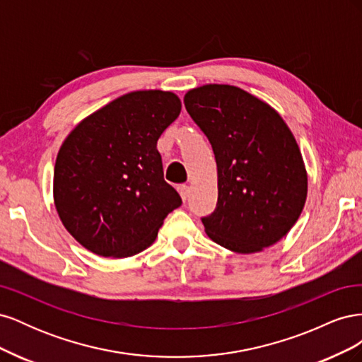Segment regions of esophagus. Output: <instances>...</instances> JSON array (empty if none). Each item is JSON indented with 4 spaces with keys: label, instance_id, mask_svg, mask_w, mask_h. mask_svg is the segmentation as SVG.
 Wrapping results in <instances>:
<instances>
[{
    "label": "esophagus",
    "instance_id": "34e87169",
    "mask_svg": "<svg viewBox=\"0 0 362 362\" xmlns=\"http://www.w3.org/2000/svg\"><path fill=\"white\" fill-rule=\"evenodd\" d=\"M178 192H180V194H181L182 201H185V199H187V196H189V185H185V184L178 185Z\"/></svg>",
    "mask_w": 362,
    "mask_h": 362
}]
</instances>
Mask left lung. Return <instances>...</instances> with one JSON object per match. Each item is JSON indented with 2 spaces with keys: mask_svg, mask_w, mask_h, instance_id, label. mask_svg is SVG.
Wrapping results in <instances>:
<instances>
[{
  "mask_svg": "<svg viewBox=\"0 0 362 362\" xmlns=\"http://www.w3.org/2000/svg\"><path fill=\"white\" fill-rule=\"evenodd\" d=\"M184 105L217 164L216 210L201 218L208 237L238 254L279 242L299 218L308 184L287 124L270 105L228 84L193 89Z\"/></svg>",
  "mask_w": 362,
  "mask_h": 362,
  "instance_id": "left-lung-1",
  "label": "left lung"
}]
</instances>
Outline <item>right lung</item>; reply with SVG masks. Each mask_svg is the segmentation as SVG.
<instances>
[{"instance_id":"1","label":"right lung","mask_w":362,"mask_h":362,"mask_svg":"<svg viewBox=\"0 0 362 362\" xmlns=\"http://www.w3.org/2000/svg\"><path fill=\"white\" fill-rule=\"evenodd\" d=\"M180 112L172 92H131L86 117L63 141L54 202L81 246L101 257H133L152 245L164 218L182 204L163 178L157 149Z\"/></svg>"}]
</instances>
